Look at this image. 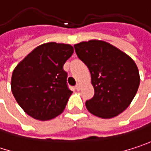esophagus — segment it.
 <instances>
[{"instance_id": "34e87169", "label": "esophagus", "mask_w": 151, "mask_h": 151, "mask_svg": "<svg viewBox=\"0 0 151 151\" xmlns=\"http://www.w3.org/2000/svg\"><path fill=\"white\" fill-rule=\"evenodd\" d=\"M80 88H81V85H80L79 83H78V84L75 86V89L77 90V91H79V90H80Z\"/></svg>"}]
</instances>
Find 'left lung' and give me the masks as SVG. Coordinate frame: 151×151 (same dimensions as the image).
Listing matches in <instances>:
<instances>
[{"label": "left lung", "instance_id": "obj_1", "mask_svg": "<svg viewBox=\"0 0 151 151\" xmlns=\"http://www.w3.org/2000/svg\"><path fill=\"white\" fill-rule=\"evenodd\" d=\"M78 58L91 73L93 97L86 101L87 110L103 119L113 118L130 105L140 85L134 60L118 48L101 40L74 45Z\"/></svg>", "mask_w": 151, "mask_h": 151}]
</instances>
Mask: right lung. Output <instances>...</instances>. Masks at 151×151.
<instances>
[{
	"instance_id": "add662e5",
	"label": "right lung",
	"mask_w": 151,
	"mask_h": 151,
	"mask_svg": "<svg viewBox=\"0 0 151 151\" xmlns=\"http://www.w3.org/2000/svg\"><path fill=\"white\" fill-rule=\"evenodd\" d=\"M73 47L55 42L35 48L14 69L11 90L22 110L34 119L51 120L65 109L73 92L63 66Z\"/></svg>"
}]
</instances>
